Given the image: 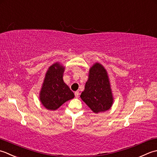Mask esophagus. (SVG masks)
I'll list each match as a JSON object with an SVG mask.
<instances>
[{"instance_id":"1","label":"esophagus","mask_w":157,"mask_h":157,"mask_svg":"<svg viewBox=\"0 0 157 157\" xmlns=\"http://www.w3.org/2000/svg\"><path fill=\"white\" fill-rule=\"evenodd\" d=\"M75 97H76V98H78V96H79V92H78V91H75Z\"/></svg>"}]
</instances>
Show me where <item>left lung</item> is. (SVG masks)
I'll list each match as a JSON object with an SVG mask.
<instances>
[{
    "label": "left lung",
    "instance_id": "8db88e82",
    "mask_svg": "<svg viewBox=\"0 0 157 157\" xmlns=\"http://www.w3.org/2000/svg\"><path fill=\"white\" fill-rule=\"evenodd\" d=\"M81 98L94 113L110 109L114 98L108 72L101 63H95L89 68L88 80Z\"/></svg>",
    "mask_w": 157,
    "mask_h": 157
}]
</instances>
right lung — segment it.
<instances>
[{
    "instance_id": "right-lung-1",
    "label": "right lung",
    "mask_w": 157,
    "mask_h": 157,
    "mask_svg": "<svg viewBox=\"0 0 157 157\" xmlns=\"http://www.w3.org/2000/svg\"><path fill=\"white\" fill-rule=\"evenodd\" d=\"M65 67L59 62L50 66L44 76L39 99L43 106L56 110L66 101L75 98V94L63 80Z\"/></svg>"
}]
</instances>
